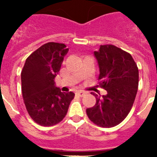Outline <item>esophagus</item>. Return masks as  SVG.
<instances>
[{"mask_svg":"<svg viewBox=\"0 0 157 157\" xmlns=\"http://www.w3.org/2000/svg\"><path fill=\"white\" fill-rule=\"evenodd\" d=\"M76 94H77V96H79V97H83V96H84V95L86 94V93H85V92L82 91V90H80V91H77V93H76Z\"/></svg>","mask_w":157,"mask_h":157,"instance_id":"esophagus-1","label":"esophagus"}]
</instances>
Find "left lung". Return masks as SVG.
Returning <instances> with one entry per match:
<instances>
[{
    "label": "left lung",
    "mask_w": 157,
    "mask_h": 157,
    "mask_svg": "<svg viewBox=\"0 0 157 157\" xmlns=\"http://www.w3.org/2000/svg\"><path fill=\"white\" fill-rule=\"evenodd\" d=\"M94 56L98 62V85L107 90L96 104L86 110L89 119L103 128H112L131 111L139 85V69L131 54L114 45H100Z\"/></svg>",
    "instance_id": "obj_1"
}]
</instances>
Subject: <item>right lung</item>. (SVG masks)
I'll return each instance as SVG.
<instances>
[{"label":"right lung","instance_id":"right-lung-1","mask_svg":"<svg viewBox=\"0 0 157 157\" xmlns=\"http://www.w3.org/2000/svg\"><path fill=\"white\" fill-rule=\"evenodd\" d=\"M69 49L65 44L47 42L32 52L21 70V91L27 112L42 126H52L66 116L74 93L61 92L55 77Z\"/></svg>","mask_w":157,"mask_h":157}]
</instances>
